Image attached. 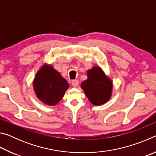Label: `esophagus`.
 Returning a JSON list of instances; mask_svg holds the SVG:
<instances>
[{
  "instance_id": "obj_1",
  "label": "esophagus",
  "mask_w": 156,
  "mask_h": 156,
  "mask_svg": "<svg viewBox=\"0 0 156 156\" xmlns=\"http://www.w3.org/2000/svg\"><path fill=\"white\" fill-rule=\"evenodd\" d=\"M72 84L73 87H77L79 84V81L78 80H72Z\"/></svg>"
}]
</instances>
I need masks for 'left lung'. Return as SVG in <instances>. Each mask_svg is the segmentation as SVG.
Here are the masks:
<instances>
[{
    "instance_id": "obj_1",
    "label": "left lung",
    "mask_w": 156,
    "mask_h": 156,
    "mask_svg": "<svg viewBox=\"0 0 156 156\" xmlns=\"http://www.w3.org/2000/svg\"><path fill=\"white\" fill-rule=\"evenodd\" d=\"M87 74V79L81 83V88L89 102L96 106L106 103L112 94V80L97 66L89 69Z\"/></svg>"
}]
</instances>
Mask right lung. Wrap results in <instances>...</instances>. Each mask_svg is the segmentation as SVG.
<instances>
[{
  "mask_svg": "<svg viewBox=\"0 0 156 156\" xmlns=\"http://www.w3.org/2000/svg\"><path fill=\"white\" fill-rule=\"evenodd\" d=\"M33 87L37 98L41 102L54 106L61 100L69 85L51 65L44 64L36 73Z\"/></svg>",
  "mask_w": 156,
  "mask_h": 156,
  "instance_id": "obj_1",
  "label": "right lung"
}]
</instances>
